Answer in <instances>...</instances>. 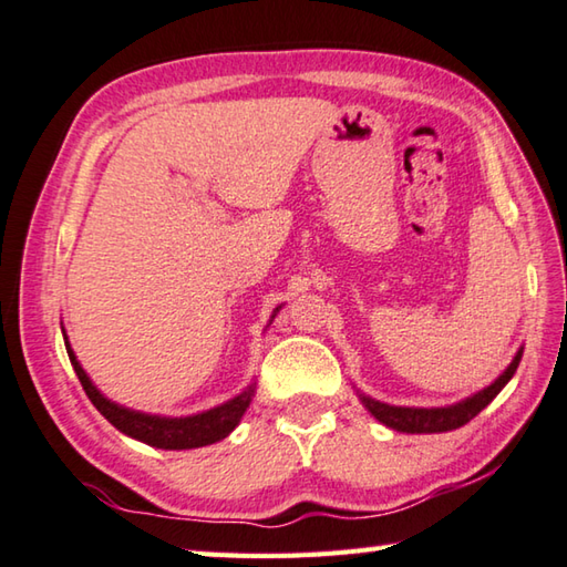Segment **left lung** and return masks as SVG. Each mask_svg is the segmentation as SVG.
<instances>
[{"label": "left lung", "mask_w": 567, "mask_h": 567, "mask_svg": "<svg viewBox=\"0 0 567 567\" xmlns=\"http://www.w3.org/2000/svg\"><path fill=\"white\" fill-rule=\"evenodd\" d=\"M520 357H523V349H518L516 357H513V362L508 364L506 372L496 379V382L483 391H478V394H473V396L463 399V401H458V404H451V406L416 409V406L382 404V401L364 396V394H359V399H362V404L367 406L369 414L394 431H404V434H441V431H454L463 424H468L473 416L481 414V411L498 396V391L511 382L513 374H516Z\"/></svg>", "instance_id": "obj_1"}]
</instances>
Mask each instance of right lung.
I'll return each instance as SVG.
<instances>
[{"label": "right lung", "instance_id": "right-lung-1", "mask_svg": "<svg viewBox=\"0 0 567 567\" xmlns=\"http://www.w3.org/2000/svg\"><path fill=\"white\" fill-rule=\"evenodd\" d=\"M61 332H64V329H61ZM64 344L71 359V367H74V372L79 377L81 386H84L86 396L91 399V404H94L101 414H104L111 424L121 431V434L143 441V444L156 446V449L181 451V449H200V446L215 444V441L225 439L235 426L240 424V419L245 411H248L255 394V384H250L235 399L225 401V404L215 409L200 411V414H193V416L143 414V411L126 409L101 394V391L94 386V382L89 379V374L84 372V367L79 364V359L74 354V349H71L66 334H64Z\"/></svg>", "mask_w": 567, "mask_h": 567}]
</instances>
